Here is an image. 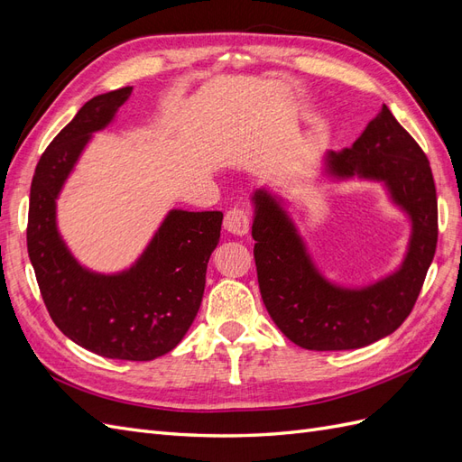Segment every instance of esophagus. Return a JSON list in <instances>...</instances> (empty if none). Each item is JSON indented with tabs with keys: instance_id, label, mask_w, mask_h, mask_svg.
I'll use <instances>...</instances> for the list:
<instances>
[{
	"instance_id": "esophagus-1",
	"label": "esophagus",
	"mask_w": 462,
	"mask_h": 462,
	"mask_svg": "<svg viewBox=\"0 0 462 462\" xmlns=\"http://www.w3.org/2000/svg\"><path fill=\"white\" fill-rule=\"evenodd\" d=\"M223 227H226L227 233L236 235V236H245L250 227V217L241 208H231L226 214V219H223Z\"/></svg>"
}]
</instances>
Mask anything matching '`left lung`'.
Returning <instances> with one entry per match:
<instances>
[{
	"label": "left lung",
	"instance_id": "1",
	"mask_svg": "<svg viewBox=\"0 0 462 462\" xmlns=\"http://www.w3.org/2000/svg\"><path fill=\"white\" fill-rule=\"evenodd\" d=\"M331 180L382 183L411 221L399 268L365 287H343L319 272L287 204L258 189L253 239L265 310L287 339L309 351H348L393 333L420 295L438 245V199L430 162L383 104L351 148L324 153Z\"/></svg>",
	"mask_w": 462,
	"mask_h": 462
}]
</instances>
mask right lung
I'll use <instances>...</instances> for the list:
<instances>
[{
	"mask_svg": "<svg viewBox=\"0 0 462 462\" xmlns=\"http://www.w3.org/2000/svg\"><path fill=\"white\" fill-rule=\"evenodd\" d=\"M133 87L94 96L42 153L31 185L26 245L46 309L69 339L106 358L153 360L185 337L200 309L221 212L170 209L127 270L85 268L58 229V199L94 133L116 119Z\"/></svg>",
	"mask_w": 462,
	"mask_h": 462,
	"instance_id": "1",
	"label": "right lung"
}]
</instances>
